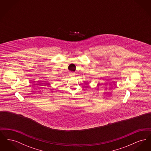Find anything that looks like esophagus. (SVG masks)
Returning a JSON list of instances; mask_svg holds the SVG:
<instances>
[{"label":"esophagus","instance_id":"34e87169","mask_svg":"<svg viewBox=\"0 0 151 151\" xmlns=\"http://www.w3.org/2000/svg\"><path fill=\"white\" fill-rule=\"evenodd\" d=\"M70 75L71 76H73L75 75V73L72 72H70Z\"/></svg>","mask_w":151,"mask_h":151}]
</instances>
